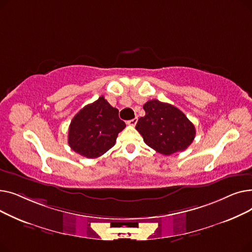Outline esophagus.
<instances>
[{
  "instance_id": "34e87169",
  "label": "esophagus",
  "mask_w": 252,
  "mask_h": 252,
  "mask_svg": "<svg viewBox=\"0 0 252 252\" xmlns=\"http://www.w3.org/2000/svg\"><path fill=\"white\" fill-rule=\"evenodd\" d=\"M137 122H138V117H135V118H133V119H130V121H127V125H129V126H136V124H137Z\"/></svg>"
}]
</instances>
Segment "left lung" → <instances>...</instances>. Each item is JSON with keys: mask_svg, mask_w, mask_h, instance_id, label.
I'll return each instance as SVG.
<instances>
[{"mask_svg": "<svg viewBox=\"0 0 252 252\" xmlns=\"http://www.w3.org/2000/svg\"><path fill=\"white\" fill-rule=\"evenodd\" d=\"M143 108L146 114L139 118L136 129L149 147L171 155L190 146L196 135L195 126L180 109L158 100L146 102Z\"/></svg>", "mask_w": 252, "mask_h": 252, "instance_id": "left-lung-1", "label": "left lung"}]
</instances>
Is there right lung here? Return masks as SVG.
I'll list each match as a JSON object with an SVG mask.
<instances>
[{"label": "right lung", "instance_id": "add662e5", "mask_svg": "<svg viewBox=\"0 0 252 252\" xmlns=\"http://www.w3.org/2000/svg\"><path fill=\"white\" fill-rule=\"evenodd\" d=\"M126 127L118 110L101 96L79 110L68 129L70 148L87 158H97L114 146L119 131Z\"/></svg>", "mask_w": 252, "mask_h": 252}]
</instances>
